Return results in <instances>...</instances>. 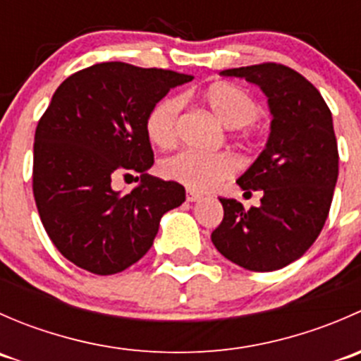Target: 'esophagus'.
<instances>
[{"mask_svg": "<svg viewBox=\"0 0 361 361\" xmlns=\"http://www.w3.org/2000/svg\"><path fill=\"white\" fill-rule=\"evenodd\" d=\"M201 197H202V195L199 194V192L187 190V201L188 202H197V201H201Z\"/></svg>", "mask_w": 361, "mask_h": 361, "instance_id": "obj_1", "label": "esophagus"}]
</instances>
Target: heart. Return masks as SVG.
Instances as JSON below:
<instances>
[{"label": "heart", "mask_w": 361, "mask_h": 361, "mask_svg": "<svg viewBox=\"0 0 361 361\" xmlns=\"http://www.w3.org/2000/svg\"><path fill=\"white\" fill-rule=\"evenodd\" d=\"M204 101L228 129H243L260 116V108L245 89L232 83H214L204 92ZM180 97L159 101L147 116V136L155 147L169 148L176 141ZM238 171V162L228 154H201L183 150L160 164V173L190 190H209Z\"/></svg>", "instance_id": "b5f03b06"}]
</instances>
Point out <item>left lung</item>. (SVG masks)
<instances>
[{"instance_id": "left-lung-1", "label": "left lung", "mask_w": 361, "mask_h": 361, "mask_svg": "<svg viewBox=\"0 0 361 361\" xmlns=\"http://www.w3.org/2000/svg\"><path fill=\"white\" fill-rule=\"evenodd\" d=\"M220 75L260 87L272 120L264 150L238 178L243 190L264 192L262 204L245 211L235 199H220L224 220L211 241L239 267L278 271L311 248L329 216L338 176L332 113L311 82L281 64Z\"/></svg>"}]
</instances>
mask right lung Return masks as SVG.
<instances>
[{
	"label": "right lung",
	"mask_w": 361,
	"mask_h": 361,
	"mask_svg": "<svg viewBox=\"0 0 361 361\" xmlns=\"http://www.w3.org/2000/svg\"><path fill=\"white\" fill-rule=\"evenodd\" d=\"M192 78L101 63L57 87L36 127L32 192L47 234L69 262L99 276L122 272L152 248L160 218L185 202L180 183L148 174L147 116ZM130 172L140 187L115 191L116 178Z\"/></svg>",
	"instance_id": "add662e5"
}]
</instances>
